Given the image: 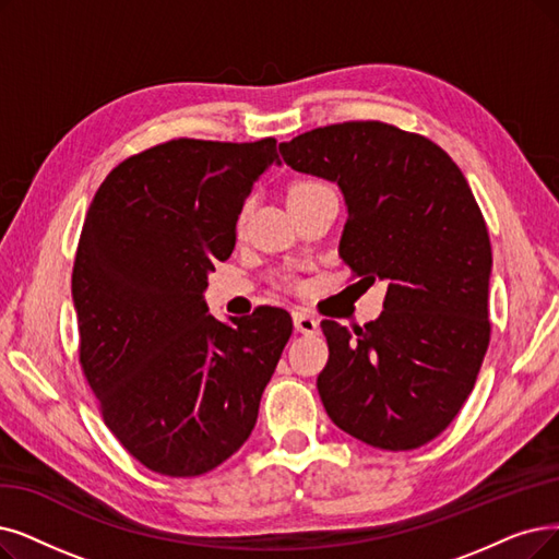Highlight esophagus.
Instances as JSON below:
<instances>
[{
  "label": "esophagus",
  "mask_w": 559,
  "mask_h": 559,
  "mask_svg": "<svg viewBox=\"0 0 559 559\" xmlns=\"http://www.w3.org/2000/svg\"><path fill=\"white\" fill-rule=\"evenodd\" d=\"M294 325L302 334H317L319 332V321L314 317H309L307 311H302V309L294 311Z\"/></svg>",
  "instance_id": "34e87169"
}]
</instances>
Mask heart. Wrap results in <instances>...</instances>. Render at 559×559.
Masks as SVG:
<instances>
[{"mask_svg":"<svg viewBox=\"0 0 559 559\" xmlns=\"http://www.w3.org/2000/svg\"><path fill=\"white\" fill-rule=\"evenodd\" d=\"M314 188H323V186L321 183H298V186H294L292 192H305V190H314Z\"/></svg>","mask_w":559,"mask_h":559,"instance_id":"1","label":"heart"}]
</instances>
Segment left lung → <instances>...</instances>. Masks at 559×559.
I'll return each instance as SVG.
<instances>
[{"instance_id": "left-lung-1", "label": "left lung", "mask_w": 559, "mask_h": 559, "mask_svg": "<svg viewBox=\"0 0 559 559\" xmlns=\"http://www.w3.org/2000/svg\"><path fill=\"white\" fill-rule=\"evenodd\" d=\"M280 153L342 190L340 257L357 284L388 282L376 321L321 323L325 413L371 448H421L459 415L490 337L493 254L473 190L440 146L381 121L309 130Z\"/></svg>"}]
</instances>
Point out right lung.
<instances>
[{"label":"right lung","instance_id":"add662e5","mask_svg":"<svg viewBox=\"0 0 559 559\" xmlns=\"http://www.w3.org/2000/svg\"><path fill=\"white\" fill-rule=\"evenodd\" d=\"M275 140H171L111 169L73 265L80 365L107 429L148 471L197 477L250 438L292 317L217 321L204 292Z\"/></svg>","mask_w":559,"mask_h":559}]
</instances>
